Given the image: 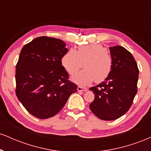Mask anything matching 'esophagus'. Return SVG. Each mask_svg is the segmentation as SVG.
Instances as JSON below:
<instances>
[{"label": "esophagus", "mask_w": 151, "mask_h": 151, "mask_svg": "<svg viewBox=\"0 0 151 151\" xmlns=\"http://www.w3.org/2000/svg\"><path fill=\"white\" fill-rule=\"evenodd\" d=\"M77 90H78V91H87V89L85 87H82V86H79L77 87Z\"/></svg>", "instance_id": "1"}]
</instances>
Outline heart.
I'll return each instance as SVG.
<instances>
[{
    "instance_id": "1",
    "label": "heart",
    "mask_w": 151,
    "mask_h": 151,
    "mask_svg": "<svg viewBox=\"0 0 151 151\" xmlns=\"http://www.w3.org/2000/svg\"><path fill=\"white\" fill-rule=\"evenodd\" d=\"M84 63V70L72 76L77 84L86 85L95 79L96 82L105 80L111 72L113 58L102 45L99 43L84 45L77 50L70 49L63 55L62 65L70 74L77 72Z\"/></svg>"
}]
</instances>
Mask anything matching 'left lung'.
Instances as JSON below:
<instances>
[{"mask_svg": "<svg viewBox=\"0 0 151 151\" xmlns=\"http://www.w3.org/2000/svg\"><path fill=\"white\" fill-rule=\"evenodd\" d=\"M113 68L101 84L91 87L94 100L89 108L99 119L112 121L124 115L137 93L138 71L133 55L121 46L110 47Z\"/></svg>", "mask_w": 151, "mask_h": 151, "instance_id": "left-lung-1", "label": "left lung"}]
</instances>
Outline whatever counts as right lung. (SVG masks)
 Instances as JSON below:
<instances>
[{
	"instance_id": "add662e5",
	"label": "right lung",
	"mask_w": 151,
	"mask_h": 151,
	"mask_svg": "<svg viewBox=\"0 0 151 151\" xmlns=\"http://www.w3.org/2000/svg\"><path fill=\"white\" fill-rule=\"evenodd\" d=\"M68 51L62 40L39 37L22 47L16 65V96L34 116L45 119L63 108L77 86L62 65Z\"/></svg>"
}]
</instances>
